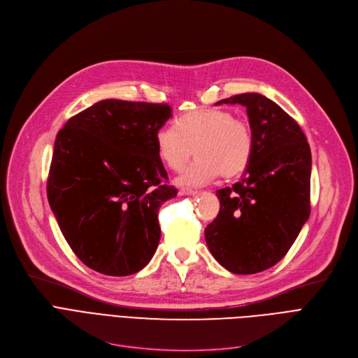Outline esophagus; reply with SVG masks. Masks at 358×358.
I'll list each match as a JSON object with an SVG mask.
<instances>
[{
	"label": "esophagus",
	"mask_w": 358,
	"mask_h": 358,
	"mask_svg": "<svg viewBox=\"0 0 358 358\" xmlns=\"http://www.w3.org/2000/svg\"><path fill=\"white\" fill-rule=\"evenodd\" d=\"M180 194H182V196H194V194H197V192L193 190V189H189V187H182V189L180 190Z\"/></svg>",
	"instance_id": "1"
}]
</instances>
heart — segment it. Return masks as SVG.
<instances>
[{
    "label": "heart",
    "instance_id": "obj_1",
    "mask_svg": "<svg viewBox=\"0 0 358 358\" xmlns=\"http://www.w3.org/2000/svg\"><path fill=\"white\" fill-rule=\"evenodd\" d=\"M159 159L173 171L196 154V161L177 177L180 185H201L219 176L231 180L247 171L254 155L251 126L228 110L204 107L185 113L176 129L161 127L155 134Z\"/></svg>",
    "mask_w": 358,
    "mask_h": 358
}]
</instances>
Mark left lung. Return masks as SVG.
<instances>
[{"mask_svg":"<svg viewBox=\"0 0 358 358\" xmlns=\"http://www.w3.org/2000/svg\"><path fill=\"white\" fill-rule=\"evenodd\" d=\"M216 104H242L254 136V155L241 181L220 189V210L204 229L206 243L234 274L264 271L283 258L310 215L312 155L287 113L258 92Z\"/></svg>","mask_w":358,"mask_h":358,"instance_id":"8db88e82","label":"left lung"}]
</instances>
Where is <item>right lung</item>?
Returning <instances> with one entry per match:
<instances>
[{"label":"right lung","instance_id":"add662e5","mask_svg":"<svg viewBox=\"0 0 358 358\" xmlns=\"http://www.w3.org/2000/svg\"><path fill=\"white\" fill-rule=\"evenodd\" d=\"M168 104L103 100L58 131L48 200L71 250L106 275H130L154 257L158 210L177 196L157 154Z\"/></svg>","mask_w":358,"mask_h":358}]
</instances>
